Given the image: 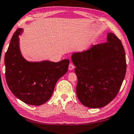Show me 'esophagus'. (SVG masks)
<instances>
[{"mask_svg":"<svg viewBox=\"0 0 134 134\" xmlns=\"http://www.w3.org/2000/svg\"><path fill=\"white\" fill-rule=\"evenodd\" d=\"M74 68H75V66L74 65V64H73L72 63H70L69 65V69L70 70H72L74 69Z\"/></svg>","mask_w":134,"mask_h":134,"instance_id":"obj_1","label":"esophagus"}]
</instances>
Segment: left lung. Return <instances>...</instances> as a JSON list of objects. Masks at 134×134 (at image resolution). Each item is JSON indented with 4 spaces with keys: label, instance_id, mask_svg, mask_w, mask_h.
<instances>
[{
    "label": "left lung",
    "instance_id": "left-lung-1",
    "mask_svg": "<svg viewBox=\"0 0 134 134\" xmlns=\"http://www.w3.org/2000/svg\"><path fill=\"white\" fill-rule=\"evenodd\" d=\"M71 58L76 66V94L80 103L86 107L97 108L111 102L119 92L127 69L120 40L109 32L107 42L74 53Z\"/></svg>",
    "mask_w": 134,
    "mask_h": 134
}]
</instances>
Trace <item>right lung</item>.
<instances>
[{"label":"right lung","mask_w":134,"mask_h":134,"mask_svg":"<svg viewBox=\"0 0 134 134\" xmlns=\"http://www.w3.org/2000/svg\"><path fill=\"white\" fill-rule=\"evenodd\" d=\"M18 29L13 36L4 57L5 76L15 96L26 104L40 105L51 98L55 85L68 71L69 60L28 62L20 51Z\"/></svg>","instance_id":"right-lung-1"}]
</instances>
